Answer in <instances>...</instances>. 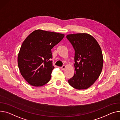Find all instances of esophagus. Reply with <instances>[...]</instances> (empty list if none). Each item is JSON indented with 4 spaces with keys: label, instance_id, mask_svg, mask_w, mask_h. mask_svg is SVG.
I'll list each match as a JSON object with an SVG mask.
<instances>
[{
    "label": "esophagus",
    "instance_id": "34e87169",
    "mask_svg": "<svg viewBox=\"0 0 120 120\" xmlns=\"http://www.w3.org/2000/svg\"><path fill=\"white\" fill-rule=\"evenodd\" d=\"M66 66L65 65H63L62 67H61V68H60L62 69V70H64L65 69V68H66Z\"/></svg>",
    "mask_w": 120,
    "mask_h": 120
}]
</instances>
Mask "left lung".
Returning a JSON list of instances; mask_svg holds the SVG:
<instances>
[{
	"label": "left lung",
	"instance_id": "8db88e82",
	"mask_svg": "<svg viewBox=\"0 0 120 120\" xmlns=\"http://www.w3.org/2000/svg\"><path fill=\"white\" fill-rule=\"evenodd\" d=\"M66 37L75 50V73L68 79V83L76 89H86L101 73L103 65L101 49L95 39L88 34H69Z\"/></svg>",
	"mask_w": 120,
	"mask_h": 120
}]
</instances>
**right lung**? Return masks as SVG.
Returning <instances> with one entry per match:
<instances>
[{
	"label": "right lung",
	"mask_w": 120,
	"mask_h": 120,
	"mask_svg": "<svg viewBox=\"0 0 120 120\" xmlns=\"http://www.w3.org/2000/svg\"><path fill=\"white\" fill-rule=\"evenodd\" d=\"M65 35L41 29L35 30L22 42L18 55L20 73L33 86H43L51 78L52 66V49Z\"/></svg>",
	"instance_id": "add662e5"
}]
</instances>
